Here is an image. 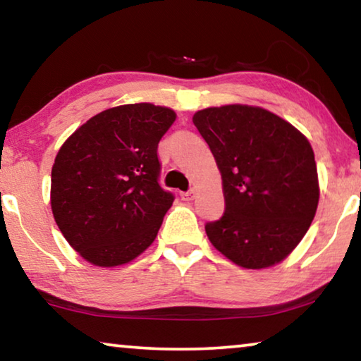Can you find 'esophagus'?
I'll use <instances>...</instances> for the list:
<instances>
[{"label": "esophagus", "mask_w": 361, "mask_h": 361, "mask_svg": "<svg viewBox=\"0 0 361 361\" xmlns=\"http://www.w3.org/2000/svg\"><path fill=\"white\" fill-rule=\"evenodd\" d=\"M196 197V190L195 188H191L190 191H186V192H181V199L183 201H192V199Z\"/></svg>", "instance_id": "obj_1"}]
</instances>
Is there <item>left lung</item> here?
Masks as SVG:
<instances>
[{
	"label": "left lung",
	"mask_w": 361,
	"mask_h": 361,
	"mask_svg": "<svg viewBox=\"0 0 361 361\" xmlns=\"http://www.w3.org/2000/svg\"><path fill=\"white\" fill-rule=\"evenodd\" d=\"M192 123L222 175L225 212L206 224L211 243L245 269L283 261L318 209V170L310 141L261 106H211L196 111Z\"/></svg>",
	"instance_id": "left-lung-1"
}]
</instances>
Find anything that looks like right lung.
I'll use <instances>...</instances> for the list:
<instances>
[{
	"label": "right lung",
	"mask_w": 361,
	"mask_h": 361,
	"mask_svg": "<svg viewBox=\"0 0 361 361\" xmlns=\"http://www.w3.org/2000/svg\"><path fill=\"white\" fill-rule=\"evenodd\" d=\"M176 113L152 104L100 111L58 150L51 169V211L73 250L99 267L146 251L173 195L159 185L160 139Z\"/></svg>",
	"instance_id": "right-lung-1"
}]
</instances>
